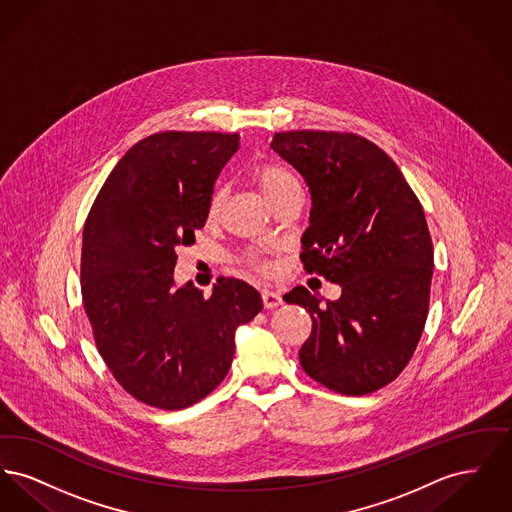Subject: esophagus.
Wrapping results in <instances>:
<instances>
[{
    "mask_svg": "<svg viewBox=\"0 0 512 512\" xmlns=\"http://www.w3.org/2000/svg\"><path fill=\"white\" fill-rule=\"evenodd\" d=\"M261 297H263V305H265L267 309H274V307L282 305L280 293L272 292V290H263Z\"/></svg>",
    "mask_w": 512,
    "mask_h": 512,
    "instance_id": "esophagus-1",
    "label": "esophagus"
}]
</instances>
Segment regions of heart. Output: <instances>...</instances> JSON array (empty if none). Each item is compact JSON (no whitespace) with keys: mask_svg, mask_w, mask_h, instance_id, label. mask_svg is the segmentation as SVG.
Instances as JSON below:
<instances>
[{"mask_svg":"<svg viewBox=\"0 0 512 512\" xmlns=\"http://www.w3.org/2000/svg\"><path fill=\"white\" fill-rule=\"evenodd\" d=\"M251 174H253V180L259 186V190L265 194L267 199L278 194V192H282V190H286V188L297 186V180H295L292 172L288 171L284 165H278V163H257L251 169ZM220 203H222V192L217 190L215 194L211 195V203H209V215L211 217H217Z\"/></svg>","mask_w":512,"mask_h":512,"instance_id":"b5f03b06","label":"heart"}]
</instances>
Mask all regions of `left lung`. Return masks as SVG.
Segmentation results:
<instances>
[{
  "label": "left lung",
  "mask_w": 512,
  "mask_h": 512,
  "mask_svg": "<svg viewBox=\"0 0 512 512\" xmlns=\"http://www.w3.org/2000/svg\"><path fill=\"white\" fill-rule=\"evenodd\" d=\"M270 147L309 186L303 265L341 286L326 303L303 286L284 295L313 318L299 363L343 395L380 390L411 361L428 317L434 247L422 205L390 157L357 134L293 130Z\"/></svg>",
  "instance_id": "obj_1"
}]
</instances>
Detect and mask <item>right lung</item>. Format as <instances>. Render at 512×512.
<instances>
[{
    "mask_svg": "<svg viewBox=\"0 0 512 512\" xmlns=\"http://www.w3.org/2000/svg\"><path fill=\"white\" fill-rule=\"evenodd\" d=\"M238 147L240 134H151L124 153L84 224L82 299L99 355L124 390L157 409H186L215 390L238 326L263 309L238 278H220L209 297L174 282L176 249L195 244Z\"/></svg>",
    "mask_w": 512,
    "mask_h": 512,
    "instance_id": "right-lung-1",
    "label": "right lung"
}]
</instances>
